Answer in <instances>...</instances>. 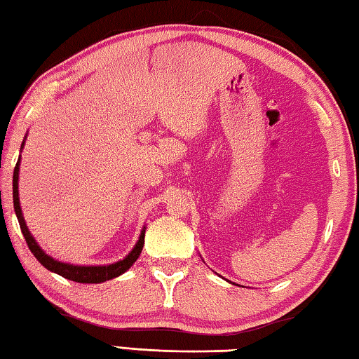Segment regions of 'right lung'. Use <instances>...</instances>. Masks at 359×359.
Segmentation results:
<instances>
[{
  "label": "right lung",
  "instance_id": "right-lung-1",
  "mask_svg": "<svg viewBox=\"0 0 359 359\" xmlns=\"http://www.w3.org/2000/svg\"><path fill=\"white\" fill-rule=\"evenodd\" d=\"M22 147H24V142H22ZM19 163H20V158H19L18 164H15L14 175H13L14 211H15V216H18L20 231H22L25 242H27V245H29V250L32 251V253H34L35 258L46 267L48 271L56 272V274L62 276L64 279H69V280H74V282H79V283H100V282L111 280L117 276L124 274L128 267L135 263V261L138 259V256H140V253H142L143 243H145V229L147 227H143L140 237H138V242L135 243V247H133L130 253H128L124 259L117 261V263H114V264H108V266H74V264H69V263H61V261H57L55 258H51L50 255H46L45 251H43L39 247V243L35 242V238L32 237L29 227H27V224H25V219L22 216V210H20V205H19Z\"/></svg>",
  "mask_w": 359,
  "mask_h": 359
}]
</instances>
